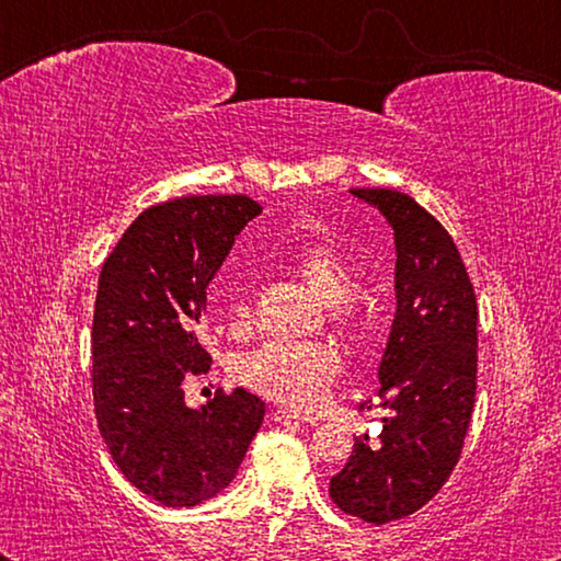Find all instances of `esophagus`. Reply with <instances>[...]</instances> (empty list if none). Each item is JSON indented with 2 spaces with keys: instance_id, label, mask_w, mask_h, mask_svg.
Returning <instances> with one entry per match:
<instances>
[{
  "instance_id": "esophagus-1",
  "label": "esophagus",
  "mask_w": 561,
  "mask_h": 561,
  "mask_svg": "<svg viewBox=\"0 0 561 561\" xmlns=\"http://www.w3.org/2000/svg\"><path fill=\"white\" fill-rule=\"evenodd\" d=\"M272 417H274V421H299V423H309V425H314L319 421L317 415L304 413V411H297V408H287V405L274 408Z\"/></svg>"
}]
</instances>
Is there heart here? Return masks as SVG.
Returning <instances> with one entry per match:
<instances>
[{"label":"heart","mask_w":561,"mask_h":561,"mask_svg":"<svg viewBox=\"0 0 561 561\" xmlns=\"http://www.w3.org/2000/svg\"><path fill=\"white\" fill-rule=\"evenodd\" d=\"M289 270L331 307V321L341 331L360 327L358 311L348 299L356 291V277L344 252L334 242H311L289 257ZM250 307L244 297L232 307V324L244 327ZM344 360L329 344H282L270 341L237 364V378L252 391L294 408H309L324 401L341 376Z\"/></svg>","instance_id":"1"}]
</instances>
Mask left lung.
Wrapping results in <instances>:
<instances>
[{
  "instance_id": "8db88e82",
  "label": "left lung",
  "mask_w": 561,
  "mask_h": 561,
  "mask_svg": "<svg viewBox=\"0 0 561 561\" xmlns=\"http://www.w3.org/2000/svg\"><path fill=\"white\" fill-rule=\"evenodd\" d=\"M351 193L393 227L398 309L378 368L381 433L354 443L329 495L346 515L386 525L438 495L460 460L478 388V301L453 237L425 207L388 187Z\"/></svg>"
}]
</instances>
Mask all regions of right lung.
<instances>
[{
    "label": "right lung",
    "mask_w": 561,
    "mask_h": 561,
    "mask_svg": "<svg viewBox=\"0 0 561 561\" xmlns=\"http://www.w3.org/2000/svg\"><path fill=\"white\" fill-rule=\"evenodd\" d=\"M262 213L247 195H187L140 213L103 262L91 329L93 411L130 485L168 507H193L230 485L264 417L234 388L201 411L185 376L210 371L205 289L234 234Z\"/></svg>",
    "instance_id": "1"
}]
</instances>
